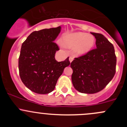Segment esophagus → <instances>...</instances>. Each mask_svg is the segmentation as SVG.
Returning a JSON list of instances; mask_svg holds the SVG:
<instances>
[{"label":"esophagus","instance_id":"1","mask_svg":"<svg viewBox=\"0 0 127 127\" xmlns=\"http://www.w3.org/2000/svg\"><path fill=\"white\" fill-rule=\"evenodd\" d=\"M73 60H74V58H73V57H72V56H70V57H69V60L70 63H71L72 61H73Z\"/></svg>","mask_w":127,"mask_h":127}]
</instances>
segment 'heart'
<instances>
[{
	"label": "heart",
	"instance_id": "obj_1",
	"mask_svg": "<svg viewBox=\"0 0 127 127\" xmlns=\"http://www.w3.org/2000/svg\"><path fill=\"white\" fill-rule=\"evenodd\" d=\"M63 45L68 48H74L76 55H84L92 50L95 43L94 37L85 32H75L64 35Z\"/></svg>",
	"mask_w": 127,
	"mask_h": 127
}]
</instances>
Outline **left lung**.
Here are the masks:
<instances>
[{"mask_svg": "<svg viewBox=\"0 0 127 127\" xmlns=\"http://www.w3.org/2000/svg\"><path fill=\"white\" fill-rule=\"evenodd\" d=\"M96 39V48L75 58L71 63L72 82L80 93L93 94L105 88L116 73L114 46L101 34L91 32Z\"/></svg>", "mask_w": 127, "mask_h": 127, "instance_id": "obj_1", "label": "left lung"}]
</instances>
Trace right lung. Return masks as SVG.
Instances as JSON below:
<instances>
[{"mask_svg":"<svg viewBox=\"0 0 127 127\" xmlns=\"http://www.w3.org/2000/svg\"><path fill=\"white\" fill-rule=\"evenodd\" d=\"M61 26L34 31L21 45L18 67L20 78L27 88L38 94H48L55 88L69 57L58 62L55 58L58 46L55 40Z\"/></svg>","mask_w":127,"mask_h":127,"instance_id":"add662e5","label":"right lung"}]
</instances>
